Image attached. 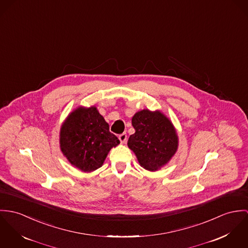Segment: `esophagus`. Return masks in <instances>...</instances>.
I'll use <instances>...</instances> for the list:
<instances>
[{
	"label": "esophagus",
	"instance_id": "obj_1",
	"mask_svg": "<svg viewBox=\"0 0 248 248\" xmlns=\"http://www.w3.org/2000/svg\"><path fill=\"white\" fill-rule=\"evenodd\" d=\"M119 140H120V141H121L122 143L125 142V141H126V140H127V135H126V133H122V134H120V135H119Z\"/></svg>",
	"mask_w": 248,
	"mask_h": 248
}]
</instances>
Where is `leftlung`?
<instances>
[{"label": "left lung", "mask_w": 248, "mask_h": 248, "mask_svg": "<svg viewBox=\"0 0 248 248\" xmlns=\"http://www.w3.org/2000/svg\"><path fill=\"white\" fill-rule=\"evenodd\" d=\"M136 132L128 139V147L140 165L155 171L166 165L178 148V136L171 122L159 111L137 112L132 118Z\"/></svg>", "instance_id": "1"}]
</instances>
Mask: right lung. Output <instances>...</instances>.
<instances>
[{
	"instance_id": "add662e5",
	"label": "right lung",
	"mask_w": 248,
	"mask_h": 248,
	"mask_svg": "<svg viewBox=\"0 0 248 248\" xmlns=\"http://www.w3.org/2000/svg\"><path fill=\"white\" fill-rule=\"evenodd\" d=\"M119 143L118 138L109 131L108 124L94 107L73 111L61 128L60 144L63 155L84 172L101 167L111 148Z\"/></svg>"
}]
</instances>
